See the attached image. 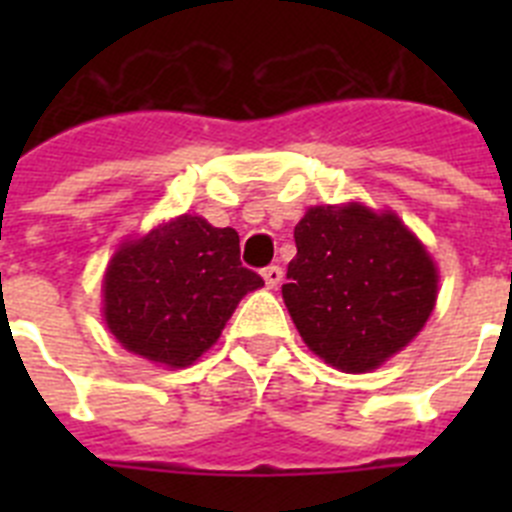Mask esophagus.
Wrapping results in <instances>:
<instances>
[{
  "label": "esophagus",
  "instance_id": "obj_1",
  "mask_svg": "<svg viewBox=\"0 0 512 512\" xmlns=\"http://www.w3.org/2000/svg\"><path fill=\"white\" fill-rule=\"evenodd\" d=\"M261 277H264V284H266V287H269V289H277L279 284H282L284 271H282V266L271 264V266H266L264 271H261Z\"/></svg>",
  "mask_w": 512,
  "mask_h": 512
}]
</instances>
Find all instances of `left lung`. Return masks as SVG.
<instances>
[{
  "label": "left lung",
  "mask_w": 512,
  "mask_h": 512,
  "mask_svg": "<svg viewBox=\"0 0 512 512\" xmlns=\"http://www.w3.org/2000/svg\"><path fill=\"white\" fill-rule=\"evenodd\" d=\"M282 297L302 341L341 372H372L431 318L438 271L395 212L318 205L295 228Z\"/></svg>",
  "instance_id": "1"
}]
</instances>
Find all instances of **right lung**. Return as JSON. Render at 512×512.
<instances>
[{
	"label": "right lung",
	"instance_id": "right-lung-1",
	"mask_svg": "<svg viewBox=\"0 0 512 512\" xmlns=\"http://www.w3.org/2000/svg\"><path fill=\"white\" fill-rule=\"evenodd\" d=\"M233 228L179 215L122 243L104 274V320L122 346L171 369L194 364L220 338L238 302L264 287L241 264Z\"/></svg>",
	"mask_w": 512,
	"mask_h": 512
}]
</instances>
